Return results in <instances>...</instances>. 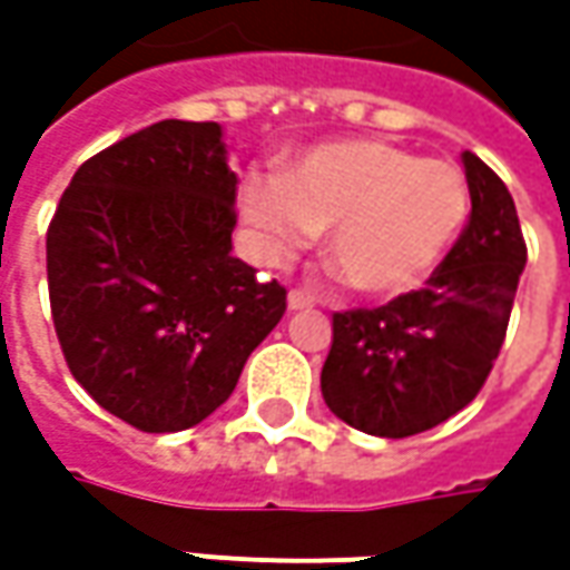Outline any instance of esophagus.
<instances>
[{
	"label": "esophagus",
	"instance_id": "34e87169",
	"mask_svg": "<svg viewBox=\"0 0 570 570\" xmlns=\"http://www.w3.org/2000/svg\"><path fill=\"white\" fill-rule=\"evenodd\" d=\"M314 304H317L314 295H307V292H301V288L288 292V311H307V307H314Z\"/></svg>",
	"mask_w": 570,
	"mask_h": 570
}]
</instances>
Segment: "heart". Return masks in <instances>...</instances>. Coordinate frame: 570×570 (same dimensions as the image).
Segmentation results:
<instances>
[{"label":"heart","instance_id":"heart-1","mask_svg":"<svg viewBox=\"0 0 570 570\" xmlns=\"http://www.w3.org/2000/svg\"><path fill=\"white\" fill-rule=\"evenodd\" d=\"M240 218L253 250L278 263L326 230V263L352 292L393 297L441 266L470 218L460 167L422 161L383 139H340L282 170L250 174Z\"/></svg>","mask_w":570,"mask_h":570}]
</instances>
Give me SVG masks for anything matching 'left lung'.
I'll use <instances>...</instances> for the list:
<instances>
[{
  "mask_svg": "<svg viewBox=\"0 0 570 570\" xmlns=\"http://www.w3.org/2000/svg\"><path fill=\"white\" fill-rule=\"evenodd\" d=\"M472 212L425 288L333 314L320 374L330 412L377 438H409L470 405L504 345L527 244L504 180L463 151Z\"/></svg>",
  "mask_w": 570,
  "mask_h": 570,
  "instance_id": "8db88e82",
  "label": "left lung"
}]
</instances>
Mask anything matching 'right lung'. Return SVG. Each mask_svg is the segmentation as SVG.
Returning a JSON list of instances; mask_svg holds the SVG:
<instances>
[{
  "instance_id": "add662e5",
  "label": "right lung",
  "mask_w": 570,
  "mask_h": 570,
  "mask_svg": "<svg viewBox=\"0 0 570 570\" xmlns=\"http://www.w3.org/2000/svg\"><path fill=\"white\" fill-rule=\"evenodd\" d=\"M234 199L222 126L161 120L88 158L56 206V340L72 377L126 425H199L285 314V288L230 256Z\"/></svg>"
}]
</instances>
